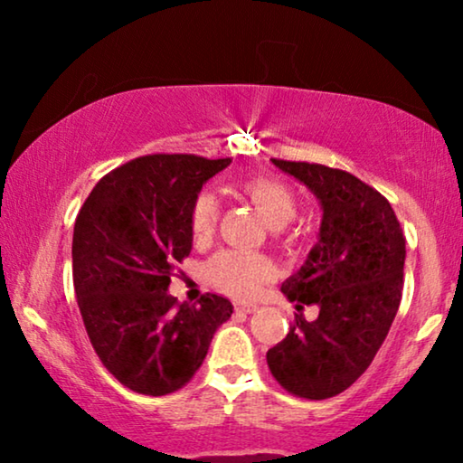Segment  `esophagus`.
<instances>
[{"label": "esophagus", "instance_id": "esophagus-1", "mask_svg": "<svg viewBox=\"0 0 463 463\" xmlns=\"http://www.w3.org/2000/svg\"><path fill=\"white\" fill-rule=\"evenodd\" d=\"M236 312H242V314H252V312H257L259 309V306H255V303H236Z\"/></svg>", "mask_w": 463, "mask_h": 463}]
</instances>
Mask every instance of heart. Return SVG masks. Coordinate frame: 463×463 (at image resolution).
<instances>
[{"mask_svg":"<svg viewBox=\"0 0 463 463\" xmlns=\"http://www.w3.org/2000/svg\"><path fill=\"white\" fill-rule=\"evenodd\" d=\"M246 198L252 202L265 223L274 230L288 225L297 214V195L287 183L271 176H255L242 185ZM219 219V206L213 194L202 192L192 206V236L195 242H206L214 233ZM206 276L221 293L238 297H252L274 276V263L255 252L225 250L219 252L206 265Z\"/></svg>","mask_w":463,"mask_h":463,"instance_id":"b5f03b06","label":"heart"}]
</instances>
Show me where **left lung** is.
Listing matches in <instances>:
<instances>
[{
    "mask_svg": "<svg viewBox=\"0 0 463 463\" xmlns=\"http://www.w3.org/2000/svg\"><path fill=\"white\" fill-rule=\"evenodd\" d=\"M320 202L318 244L282 284L288 301L318 307L295 316L268 366L284 390L325 401L350 388L375 358L402 297L404 236L390 202L345 170L271 160Z\"/></svg>",
    "mask_w": 463,
    "mask_h": 463,
    "instance_id": "1",
    "label": "left lung"
}]
</instances>
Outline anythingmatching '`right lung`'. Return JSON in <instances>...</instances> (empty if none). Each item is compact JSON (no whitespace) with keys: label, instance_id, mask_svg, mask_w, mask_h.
Instances as JSON below:
<instances>
[{"label":"right lung","instance_id":"obj_1","mask_svg":"<svg viewBox=\"0 0 463 463\" xmlns=\"http://www.w3.org/2000/svg\"><path fill=\"white\" fill-rule=\"evenodd\" d=\"M230 162L137 157L105 175L75 219L73 287L86 333L105 369L138 394L183 388L233 312L219 295L200 306L168 295L175 263L192 252L194 202Z\"/></svg>","mask_w":463,"mask_h":463}]
</instances>
